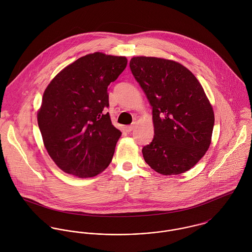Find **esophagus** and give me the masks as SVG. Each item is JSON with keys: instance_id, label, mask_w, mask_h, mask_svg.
<instances>
[{"instance_id": "obj_1", "label": "esophagus", "mask_w": 252, "mask_h": 252, "mask_svg": "<svg viewBox=\"0 0 252 252\" xmlns=\"http://www.w3.org/2000/svg\"><path fill=\"white\" fill-rule=\"evenodd\" d=\"M136 126H137V122H133L131 125L126 127V131L127 132H131V131H133L136 128Z\"/></svg>"}]
</instances>
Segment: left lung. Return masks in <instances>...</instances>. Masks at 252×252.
Here are the masks:
<instances>
[{"mask_svg":"<svg viewBox=\"0 0 252 252\" xmlns=\"http://www.w3.org/2000/svg\"><path fill=\"white\" fill-rule=\"evenodd\" d=\"M130 69L152 108L154 138L142 150L144 161L161 175L185 173L209 149L215 125L202 85L172 60L133 57Z\"/></svg>","mask_w":252,"mask_h":252,"instance_id":"obj_1","label":"left lung"}]
</instances>
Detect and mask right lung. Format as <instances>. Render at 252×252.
<instances>
[{
  "instance_id": "obj_1",
  "label": "right lung",
  "mask_w": 252,
  "mask_h": 252,
  "mask_svg": "<svg viewBox=\"0 0 252 252\" xmlns=\"http://www.w3.org/2000/svg\"><path fill=\"white\" fill-rule=\"evenodd\" d=\"M126 57L95 52L78 58L46 87L37 124L52 160L65 173L91 178L107 169L121 136L110 121L108 89Z\"/></svg>"
}]
</instances>
